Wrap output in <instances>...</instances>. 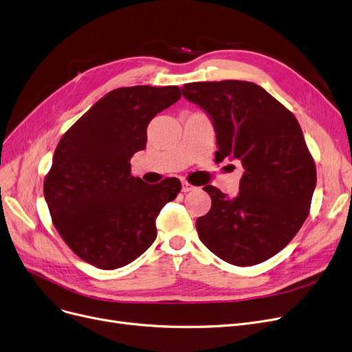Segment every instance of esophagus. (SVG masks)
I'll list each match as a JSON object with an SVG mask.
<instances>
[{"label": "esophagus", "instance_id": "esophagus-1", "mask_svg": "<svg viewBox=\"0 0 352 352\" xmlns=\"http://www.w3.org/2000/svg\"><path fill=\"white\" fill-rule=\"evenodd\" d=\"M192 190H195V187L192 184H190L188 181H182V192H188Z\"/></svg>", "mask_w": 352, "mask_h": 352}]
</instances>
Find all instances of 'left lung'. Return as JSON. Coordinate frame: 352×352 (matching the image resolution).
Instances as JSON below:
<instances>
[{
    "label": "left lung",
    "mask_w": 352,
    "mask_h": 352,
    "mask_svg": "<svg viewBox=\"0 0 352 352\" xmlns=\"http://www.w3.org/2000/svg\"><path fill=\"white\" fill-rule=\"evenodd\" d=\"M182 95L211 116L216 161L239 160L244 168L237 197L204 187L211 208L197 219L198 237L227 263H262L287 246L309 214L316 166L299 122L252 82H194Z\"/></svg>",
    "instance_id": "obj_1"
}]
</instances>
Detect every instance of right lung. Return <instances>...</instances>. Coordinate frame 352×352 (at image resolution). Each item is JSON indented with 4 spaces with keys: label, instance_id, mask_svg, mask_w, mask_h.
<instances>
[{
    "label": "right lung",
    "instance_id": "right-lung-1",
    "mask_svg": "<svg viewBox=\"0 0 352 352\" xmlns=\"http://www.w3.org/2000/svg\"><path fill=\"white\" fill-rule=\"evenodd\" d=\"M181 98L178 86L119 87L99 99L60 140L44 197L72 252L103 270L125 266L157 239L161 208L181 191L178 178L146 186L129 160L145 149L146 126Z\"/></svg>",
    "mask_w": 352,
    "mask_h": 352
}]
</instances>
